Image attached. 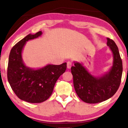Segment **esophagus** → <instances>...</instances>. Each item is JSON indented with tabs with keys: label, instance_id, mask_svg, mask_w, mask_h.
Returning <instances> with one entry per match:
<instances>
[{
	"label": "esophagus",
	"instance_id": "esophagus-1",
	"mask_svg": "<svg viewBox=\"0 0 128 128\" xmlns=\"http://www.w3.org/2000/svg\"><path fill=\"white\" fill-rule=\"evenodd\" d=\"M72 66V62L71 61L67 62V68H70Z\"/></svg>",
	"mask_w": 128,
	"mask_h": 128
}]
</instances>
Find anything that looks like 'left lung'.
<instances>
[{"label": "left lung", "instance_id": "1", "mask_svg": "<svg viewBox=\"0 0 128 128\" xmlns=\"http://www.w3.org/2000/svg\"><path fill=\"white\" fill-rule=\"evenodd\" d=\"M107 45L114 55V64L110 72L100 78L93 76L79 62L71 68L75 92L84 102H101L110 99L120 87L122 73V63L118 49L114 40L107 38Z\"/></svg>", "mask_w": 128, "mask_h": 128}]
</instances>
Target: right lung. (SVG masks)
<instances>
[{"mask_svg": "<svg viewBox=\"0 0 128 128\" xmlns=\"http://www.w3.org/2000/svg\"><path fill=\"white\" fill-rule=\"evenodd\" d=\"M42 32L29 34L14 45L10 52L7 68V78L12 90L20 99L30 103L46 100L53 93L56 80L65 72L67 64H48L32 70L23 64L22 52L26 41L40 36Z\"/></svg>", "mask_w": 128, "mask_h": 128, "instance_id": "add662e5", "label": "right lung"}]
</instances>
